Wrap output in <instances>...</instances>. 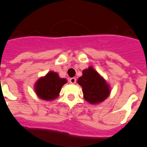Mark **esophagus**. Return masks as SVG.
I'll list each match as a JSON object with an SVG mask.
<instances>
[{"label": "esophagus", "mask_w": 147, "mask_h": 147, "mask_svg": "<svg viewBox=\"0 0 147 147\" xmlns=\"http://www.w3.org/2000/svg\"><path fill=\"white\" fill-rule=\"evenodd\" d=\"M69 83L72 84H75V83H76V78H71L69 79Z\"/></svg>", "instance_id": "1"}]
</instances>
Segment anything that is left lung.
<instances>
[{"label":"left lung","mask_w":147,"mask_h":147,"mask_svg":"<svg viewBox=\"0 0 147 147\" xmlns=\"http://www.w3.org/2000/svg\"><path fill=\"white\" fill-rule=\"evenodd\" d=\"M77 82L82 87L84 100L89 104H100L110 95L109 84L91 66L83 70L82 76Z\"/></svg>","instance_id":"8db88e82"}]
</instances>
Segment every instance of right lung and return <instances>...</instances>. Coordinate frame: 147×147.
Wrapping results in <instances>:
<instances>
[{
	"instance_id": "obj_1",
	"label": "right lung",
	"mask_w": 147,
	"mask_h": 147,
	"mask_svg": "<svg viewBox=\"0 0 147 147\" xmlns=\"http://www.w3.org/2000/svg\"><path fill=\"white\" fill-rule=\"evenodd\" d=\"M66 83V78H61L57 72L50 71L35 82L34 89L38 98L50 101L59 96L61 88Z\"/></svg>"
}]
</instances>
